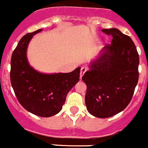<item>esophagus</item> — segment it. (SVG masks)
<instances>
[{"mask_svg": "<svg viewBox=\"0 0 148 148\" xmlns=\"http://www.w3.org/2000/svg\"><path fill=\"white\" fill-rule=\"evenodd\" d=\"M87 68L85 67V66H82V68H81V73H80V78H82V76H83V75L84 74V73H85L86 71H87Z\"/></svg>", "mask_w": 148, "mask_h": 148, "instance_id": "esophagus-1", "label": "esophagus"}]
</instances>
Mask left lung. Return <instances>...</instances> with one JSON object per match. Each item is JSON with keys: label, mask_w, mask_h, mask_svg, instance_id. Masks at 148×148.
Masks as SVG:
<instances>
[{"label": "left lung", "mask_w": 148, "mask_h": 148, "mask_svg": "<svg viewBox=\"0 0 148 148\" xmlns=\"http://www.w3.org/2000/svg\"><path fill=\"white\" fill-rule=\"evenodd\" d=\"M101 31L112 35L111 44H106L82 80L87 84L89 113L104 119L120 113L130 102L138 81L139 57L128 35L115 28Z\"/></svg>", "instance_id": "8db88e82"}]
</instances>
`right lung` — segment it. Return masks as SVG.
<instances>
[{
    "label": "right lung",
    "mask_w": 148,
    "mask_h": 148,
    "mask_svg": "<svg viewBox=\"0 0 148 148\" xmlns=\"http://www.w3.org/2000/svg\"><path fill=\"white\" fill-rule=\"evenodd\" d=\"M36 30L21 38L11 58L10 81L17 99L27 111L40 117L59 113L72 87L79 80L81 68L68 73L43 74L29 66L27 59L29 42Z\"/></svg>",
    "instance_id": "add662e5"
}]
</instances>
